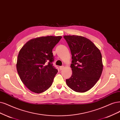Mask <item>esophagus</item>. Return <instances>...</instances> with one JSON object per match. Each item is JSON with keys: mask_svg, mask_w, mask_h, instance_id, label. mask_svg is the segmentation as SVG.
<instances>
[{"mask_svg": "<svg viewBox=\"0 0 120 120\" xmlns=\"http://www.w3.org/2000/svg\"><path fill=\"white\" fill-rule=\"evenodd\" d=\"M64 66H60V67H59V69H60V70H63V69H64Z\"/></svg>", "mask_w": 120, "mask_h": 120, "instance_id": "1", "label": "esophagus"}]
</instances>
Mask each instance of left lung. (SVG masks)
<instances>
[{
  "instance_id": "8db88e82",
  "label": "left lung",
  "mask_w": 120,
  "mask_h": 120,
  "mask_svg": "<svg viewBox=\"0 0 120 120\" xmlns=\"http://www.w3.org/2000/svg\"><path fill=\"white\" fill-rule=\"evenodd\" d=\"M72 54V75L66 79L67 86L74 91L85 92L99 80L103 70L100 50L90 39L79 35H65Z\"/></svg>"
}]
</instances>
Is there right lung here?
<instances>
[{
    "label": "right lung",
    "instance_id": "add662e5",
    "mask_svg": "<svg viewBox=\"0 0 120 120\" xmlns=\"http://www.w3.org/2000/svg\"><path fill=\"white\" fill-rule=\"evenodd\" d=\"M61 38L47 36L32 39L20 50L17 70L22 82L30 91L40 94L52 85L58 72L52 64V49Z\"/></svg>",
    "mask_w": 120,
    "mask_h": 120
}]
</instances>
